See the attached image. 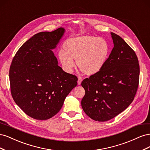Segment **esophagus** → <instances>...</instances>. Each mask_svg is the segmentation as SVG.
<instances>
[{
	"label": "esophagus",
	"mask_w": 150,
	"mask_h": 150,
	"mask_svg": "<svg viewBox=\"0 0 150 150\" xmlns=\"http://www.w3.org/2000/svg\"><path fill=\"white\" fill-rule=\"evenodd\" d=\"M82 81H83V78H82V77H81V76H79V77H78V84L79 85H80V84H81V82H82Z\"/></svg>",
	"instance_id": "34e87169"
}]
</instances>
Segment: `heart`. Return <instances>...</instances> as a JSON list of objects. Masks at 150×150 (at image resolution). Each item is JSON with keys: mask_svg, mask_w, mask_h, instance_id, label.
Listing matches in <instances>:
<instances>
[{"mask_svg": "<svg viewBox=\"0 0 150 150\" xmlns=\"http://www.w3.org/2000/svg\"><path fill=\"white\" fill-rule=\"evenodd\" d=\"M64 51L58 53L62 66L71 72L77 60L79 69L88 76L96 74L102 70L108 60L110 47L107 40L94 35H84L67 39L63 45Z\"/></svg>", "mask_w": 150, "mask_h": 150, "instance_id": "b5f03b06", "label": "heart"}]
</instances>
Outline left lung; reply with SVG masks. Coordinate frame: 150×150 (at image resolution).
I'll return each instance as SVG.
<instances>
[{
	"label": "left lung",
	"mask_w": 150,
	"mask_h": 150,
	"mask_svg": "<svg viewBox=\"0 0 150 150\" xmlns=\"http://www.w3.org/2000/svg\"><path fill=\"white\" fill-rule=\"evenodd\" d=\"M114 47L98 73L84 79L83 110L98 121L111 120L125 110L137 93L139 65L135 52L120 36L111 33Z\"/></svg>",
	"instance_id": "left-lung-1"
}]
</instances>
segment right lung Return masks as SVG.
I'll use <instances>...</instances> for the list:
<instances>
[{
	"label": "right lung",
	"instance_id": "add662e5",
	"mask_svg": "<svg viewBox=\"0 0 150 150\" xmlns=\"http://www.w3.org/2000/svg\"><path fill=\"white\" fill-rule=\"evenodd\" d=\"M62 28L34 35L13 57L9 70L11 91L15 103L35 120L51 118L78 84V78L57 65L52 50L64 33Z\"/></svg>",
	"mask_w": 150,
	"mask_h": 150
}]
</instances>
